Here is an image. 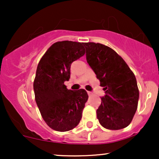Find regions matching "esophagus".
I'll list each match as a JSON object with an SVG mask.
<instances>
[{"mask_svg":"<svg viewBox=\"0 0 159 159\" xmlns=\"http://www.w3.org/2000/svg\"><path fill=\"white\" fill-rule=\"evenodd\" d=\"M87 93H88V96H91L93 95V93L90 92V91H87Z\"/></svg>","mask_w":159,"mask_h":159,"instance_id":"obj_1","label":"esophagus"}]
</instances>
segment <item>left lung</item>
<instances>
[{
  "instance_id": "obj_1",
  "label": "left lung",
  "mask_w": 159,
  "mask_h": 159,
  "mask_svg": "<svg viewBox=\"0 0 159 159\" xmlns=\"http://www.w3.org/2000/svg\"><path fill=\"white\" fill-rule=\"evenodd\" d=\"M83 45L87 63L105 91L96 110L99 123L110 130L127 127L138 108L139 90L135 76L125 61L110 47L95 43Z\"/></svg>"
}]
</instances>
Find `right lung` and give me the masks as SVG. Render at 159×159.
<instances>
[{"mask_svg": "<svg viewBox=\"0 0 159 159\" xmlns=\"http://www.w3.org/2000/svg\"><path fill=\"white\" fill-rule=\"evenodd\" d=\"M85 54L83 43H54L38 63L34 81L35 100L44 121L51 129L67 132L77 126L88 99L87 91L68 90L72 63Z\"/></svg>", "mask_w": 159, "mask_h": 159, "instance_id": "right-lung-1", "label": "right lung"}]
</instances>
